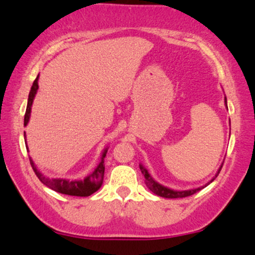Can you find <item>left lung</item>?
<instances>
[{
    "instance_id": "1",
    "label": "left lung",
    "mask_w": 255,
    "mask_h": 255,
    "mask_svg": "<svg viewBox=\"0 0 255 255\" xmlns=\"http://www.w3.org/2000/svg\"><path fill=\"white\" fill-rule=\"evenodd\" d=\"M225 105L227 107V103H226V97H225ZM222 167L223 165H220V168L218 169V171H217V174L215 177H213L211 181H210L209 183H206L205 185L203 186H199V188H196V189H190V190H174V189H170L168 188V186H164L162 184H159L158 182H156L154 178L151 177L150 174H149L147 169H145L143 165L140 164V169H141V172L143 174L144 176V181H145V184H147V186L149 189H150V191H152L155 193V195H157L159 197H164V198H183V197H188V196H191L193 195V193L201 191L202 189H204L205 186H208L210 183H211L213 179H215L217 176H218L219 171L222 170Z\"/></svg>"
}]
</instances>
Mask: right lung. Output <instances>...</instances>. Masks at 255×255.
Returning <instances> with one entry per match:
<instances>
[{
    "label": "right lung",
    "instance_id": "1",
    "mask_svg": "<svg viewBox=\"0 0 255 255\" xmlns=\"http://www.w3.org/2000/svg\"><path fill=\"white\" fill-rule=\"evenodd\" d=\"M38 77H37L36 80L33 81L31 90H30L29 98H28V106H26V111H25V115H24V126L28 125V122L30 120L32 103H33V99H35L37 90H38ZM24 138H25V145H26V148H28V144H26L25 133H24ZM107 150H108V148L104 149L99 164L97 165V168L94 169L92 174H90L87 177H85L84 179H79V181H70V179H65V178L45 177V176H44L42 172L37 169L36 164L32 161V158L29 157V159H30V164H31V167L33 169V171H35V174L37 175V177L39 178V181L42 182L43 184L49 186L50 189H52V190H54V191H57L59 193H64V195L87 197V196H91L96 191H98V190L100 189V186L103 185L104 174H105V157H106ZM28 151H29V149H28Z\"/></svg>",
    "mask_w": 255,
    "mask_h": 255
}]
</instances>
